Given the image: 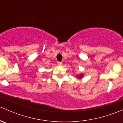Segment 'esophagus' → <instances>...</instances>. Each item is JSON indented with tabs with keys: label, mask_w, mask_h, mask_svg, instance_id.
<instances>
[{
	"label": "esophagus",
	"mask_w": 123,
	"mask_h": 123,
	"mask_svg": "<svg viewBox=\"0 0 123 123\" xmlns=\"http://www.w3.org/2000/svg\"><path fill=\"white\" fill-rule=\"evenodd\" d=\"M62 62H58V65H59V66H62Z\"/></svg>",
	"instance_id": "34e87169"
}]
</instances>
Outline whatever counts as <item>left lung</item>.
I'll return each mask as SVG.
<instances>
[{"label": "left lung", "instance_id": "obj_1", "mask_svg": "<svg viewBox=\"0 0 123 123\" xmlns=\"http://www.w3.org/2000/svg\"><path fill=\"white\" fill-rule=\"evenodd\" d=\"M83 76H84V74H83V73H80V74H77L75 77L77 78L78 79H81L83 77Z\"/></svg>", "mask_w": 123, "mask_h": 123}]
</instances>
